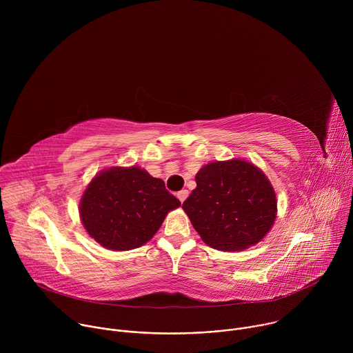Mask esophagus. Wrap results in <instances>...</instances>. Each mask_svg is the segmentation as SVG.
<instances>
[{
    "mask_svg": "<svg viewBox=\"0 0 353 353\" xmlns=\"http://www.w3.org/2000/svg\"><path fill=\"white\" fill-rule=\"evenodd\" d=\"M188 196V191L187 190H181L177 192V198L180 199V203H184V199Z\"/></svg>",
    "mask_w": 353,
    "mask_h": 353,
    "instance_id": "obj_1",
    "label": "esophagus"
}]
</instances>
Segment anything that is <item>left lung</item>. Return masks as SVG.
Here are the masks:
<instances>
[{
    "label": "left lung",
    "instance_id": "1",
    "mask_svg": "<svg viewBox=\"0 0 353 353\" xmlns=\"http://www.w3.org/2000/svg\"><path fill=\"white\" fill-rule=\"evenodd\" d=\"M183 203L194 229L208 245L239 251L259 243L276 216V196L265 174L241 159L212 162L195 176Z\"/></svg>",
    "mask_w": 353,
    "mask_h": 353
}]
</instances>
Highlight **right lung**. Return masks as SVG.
Masks as SVG:
<instances>
[{"label": "right lung", "mask_w": 353, "mask_h": 353, "mask_svg": "<svg viewBox=\"0 0 353 353\" xmlns=\"http://www.w3.org/2000/svg\"><path fill=\"white\" fill-rule=\"evenodd\" d=\"M180 207L165 181L139 168H112L85 190L79 214L86 232L110 250H132L161 228L169 211Z\"/></svg>", "instance_id": "1"}]
</instances>
